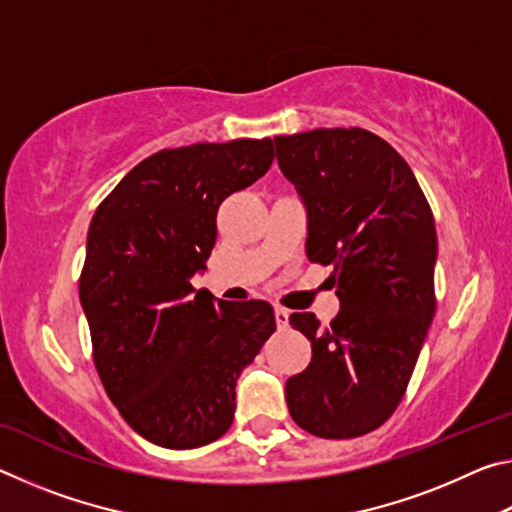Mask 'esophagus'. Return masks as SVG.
<instances>
[{"instance_id": "esophagus-1", "label": "esophagus", "mask_w": 512, "mask_h": 512, "mask_svg": "<svg viewBox=\"0 0 512 512\" xmlns=\"http://www.w3.org/2000/svg\"><path fill=\"white\" fill-rule=\"evenodd\" d=\"M275 323H277V327H280V329L289 327V309L275 307Z\"/></svg>"}]
</instances>
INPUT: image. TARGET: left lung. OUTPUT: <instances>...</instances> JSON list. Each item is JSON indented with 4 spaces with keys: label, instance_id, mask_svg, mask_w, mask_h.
<instances>
[{
    "label": "left lung",
    "instance_id": "left-lung-1",
    "mask_svg": "<svg viewBox=\"0 0 512 512\" xmlns=\"http://www.w3.org/2000/svg\"><path fill=\"white\" fill-rule=\"evenodd\" d=\"M277 164L307 205L309 262L332 266L341 309L289 323L311 341L289 377L298 427L345 440L381 427L400 406L436 314L438 239L427 196L391 144L366 128L275 137Z\"/></svg>",
    "mask_w": 512,
    "mask_h": 512
}]
</instances>
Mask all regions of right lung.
<instances>
[{
	"label": "right lung",
	"mask_w": 512,
	"mask_h": 512,
	"mask_svg": "<svg viewBox=\"0 0 512 512\" xmlns=\"http://www.w3.org/2000/svg\"><path fill=\"white\" fill-rule=\"evenodd\" d=\"M271 162L268 137L162 149L92 216L79 296L94 368L121 418L153 445L221 438L239 372L275 332L268 302H214L189 282L212 253L219 205Z\"/></svg>",
	"instance_id": "add662e5"
}]
</instances>
